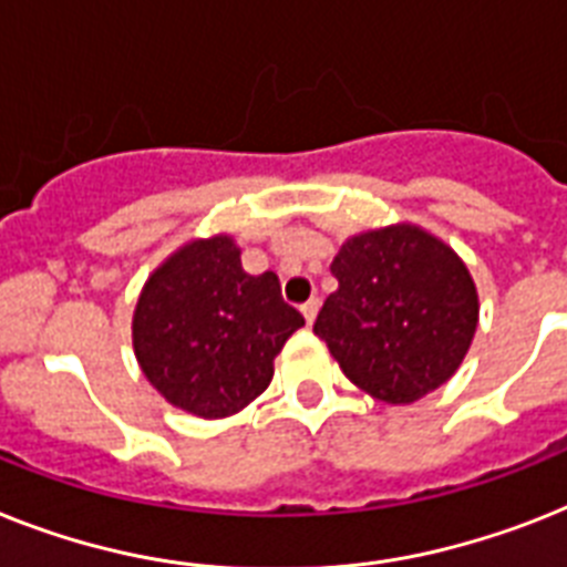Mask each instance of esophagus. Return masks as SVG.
<instances>
[{"label": "esophagus", "mask_w": 567, "mask_h": 567, "mask_svg": "<svg viewBox=\"0 0 567 567\" xmlns=\"http://www.w3.org/2000/svg\"><path fill=\"white\" fill-rule=\"evenodd\" d=\"M301 316H303V321H307V324H312V321H316V316H318V298H310V301L303 303Z\"/></svg>", "instance_id": "1"}]
</instances>
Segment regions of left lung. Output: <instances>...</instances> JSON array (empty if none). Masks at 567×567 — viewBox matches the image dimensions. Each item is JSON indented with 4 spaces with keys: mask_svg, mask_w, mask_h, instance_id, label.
<instances>
[{
    "mask_svg": "<svg viewBox=\"0 0 567 567\" xmlns=\"http://www.w3.org/2000/svg\"><path fill=\"white\" fill-rule=\"evenodd\" d=\"M316 336L373 400L411 405L455 377L478 330V289L457 251L414 223L341 243Z\"/></svg>",
    "mask_w": 567,
    "mask_h": 567,
    "instance_id": "8db88e82",
    "label": "left lung"
}]
</instances>
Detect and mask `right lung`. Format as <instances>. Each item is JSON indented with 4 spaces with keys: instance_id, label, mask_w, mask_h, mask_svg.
Returning <instances> with one entry per match:
<instances>
[{
    "instance_id": "obj_1",
    "label": "right lung",
    "mask_w": 567,
    "mask_h": 567,
    "mask_svg": "<svg viewBox=\"0 0 567 567\" xmlns=\"http://www.w3.org/2000/svg\"><path fill=\"white\" fill-rule=\"evenodd\" d=\"M303 316L275 272L249 275L231 234L194 237L150 272L133 312V350L158 394L223 420L264 394Z\"/></svg>"
}]
</instances>
